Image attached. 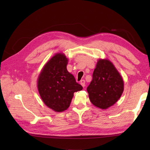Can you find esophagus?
<instances>
[{
	"label": "esophagus",
	"instance_id": "obj_1",
	"mask_svg": "<svg viewBox=\"0 0 150 150\" xmlns=\"http://www.w3.org/2000/svg\"><path fill=\"white\" fill-rule=\"evenodd\" d=\"M80 83L82 85V87H84L85 86V81L84 80H81L80 81Z\"/></svg>",
	"mask_w": 150,
	"mask_h": 150
}]
</instances>
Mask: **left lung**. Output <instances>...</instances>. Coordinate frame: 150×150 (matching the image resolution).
<instances>
[{
    "label": "left lung",
    "mask_w": 150,
    "mask_h": 150,
    "mask_svg": "<svg viewBox=\"0 0 150 150\" xmlns=\"http://www.w3.org/2000/svg\"><path fill=\"white\" fill-rule=\"evenodd\" d=\"M89 98L95 106L105 110L119 99L124 91V82L113 63L99 59L87 88Z\"/></svg>",
    "instance_id": "1"
}]
</instances>
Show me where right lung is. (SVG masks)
<instances>
[{
  "label": "right lung",
  "mask_w": 150,
  "mask_h": 150,
  "mask_svg": "<svg viewBox=\"0 0 150 150\" xmlns=\"http://www.w3.org/2000/svg\"><path fill=\"white\" fill-rule=\"evenodd\" d=\"M68 60L64 54L57 53L41 71L37 87L44 103L56 112L68 109L74 92L82 90L75 79L67 70Z\"/></svg>",
  "instance_id": "1"
}]
</instances>
